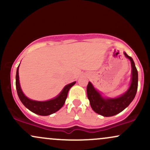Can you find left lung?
I'll return each mask as SVG.
<instances>
[{"mask_svg":"<svg viewBox=\"0 0 150 150\" xmlns=\"http://www.w3.org/2000/svg\"><path fill=\"white\" fill-rule=\"evenodd\" d=\"M124 54L125 57L128 58L131 62L132 67L131 84L125 94L115 99H105L94 89L91 82H89L87 85V94L91 107L94 111L103 116H113L121 112L132 102L137 93L138 85V73L137 68L132 58L126 53H124Z\"/></svg>","mask_w":150,"mask_h":150,"instance_id":"left-lung-1","label":"left lung"}]
</instances>
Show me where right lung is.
Instances as JSON below:
<instances>
[{
    "instance_id": "1",
    "label": "right lung",
    "mask_w": 150,
    "mask_h": 150,
    "mask_svg": "<svg viewBox=\"0 0 150 150\" xmlns=\"http://www.w3.org/2000/svg\"><path fill=\"white\" fill-rule=\"evenodd\" d=\"M18 70L19 66L16 73V89L18 97L26 108H28L32 112L40 116H49L58 111L65 104L69 89L75 84V82H73L66 85L58 97L51 100L46 101H34L28 99L22 92L19 82Z\"/></svg>"
}]
</instances>
